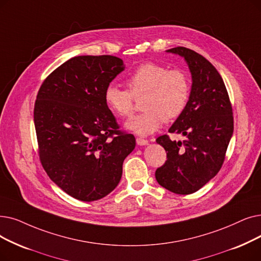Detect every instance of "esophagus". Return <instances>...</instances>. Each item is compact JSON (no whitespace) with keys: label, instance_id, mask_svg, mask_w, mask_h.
Instances as JSON below:
<instances>
[{"label":"esophagus","instance_id":"1","mask_svg":"<svg viewBox=\"0 0 261 261\" xmlns=\"http://www.w3.org/2000/svg\"><path fill=\"white\" fill-rule=\"evenodd\" d=\"M149 141H147L145 139H142V138H137V144L140 145V146H145V145H148Z\"/></svg>","mask_w":261,"mask_h":261}]
</instances>
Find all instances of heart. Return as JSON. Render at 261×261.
<instances>
[{
    "label": "heart",
    "mask_w": 261,
    "mask_h": 261,
    "mask_svg": "<svg viewBox=\"0 0 261 261\" xmlns=\"http://www.w3.org/2000/svg\"><path fill=\"white\" fill-rule=\"evenodd\" d=\"M129 90L110 84L105 90L108 108L120 117L132 114L134 97L145 95L144 113L126 122V128L146 137L184 114L191 94L188 75L179 69H168L161 64L146 63L135 69L127 79Z\"/></svg>",
    "instance_id": "1"
}]
</instances>
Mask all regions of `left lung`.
<instances>
[{"mask_svg":"<svg viewBox=\"0 0 261 261\" xmlns=\"http://www.w3.org/2000/svg\"><path fill=\"white\" fill-rule=\"evenodd\" d=\"M167 52L185 59L192 87L186 111L168 130L186 140L172 141L166 134L156 139L167 160L155 171V179L173 193L187 195L202 188L221 169L233 133L232 108L222 76L208 60L185 47Z\"/></svg>","mask_w":261,"mask_h":261,"instance_id":"left-lung-1","label":"left lung"}]
</instances>
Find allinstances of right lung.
<instances>
[{
  "label": "right lung",
  "instance_id": "add662e5",
  "mask_svg": "<svg viewBox=\"0 0 261 261\" xmlns=\"http://www.w3.org/2000/svg\"><path fill=\"white\" fill-rule=\"evenodd\" d=\"M124 69L112 55L68 60L41 84L34 108L39 158L68 195L94 201L119 184L122 163L135 147L105 101V90Z\"/></svg>",
  "mask_w": 261,
  "mask_h": 261
}]
</instances>
